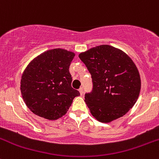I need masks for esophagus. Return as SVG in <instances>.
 Segmentation results:
<instances>
[{
  "mask_svg": "<svg viewBox=\"0 0 159 159\" xmlns=\"http://www.w3.org/2000/svg\"><path fill=\"white\" fill-rule=\"evenodd\" d=\"M79 92H80V94H81V95H82L83 93H84V91H83V88H80Z\"/></svg>",
  "mask_w": 159,
  "mask_h": 159,
  "instance_id": "34e87169",
  "label": "esophagus"
}]
</instances>
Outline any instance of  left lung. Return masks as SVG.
I'll return each mask as SVG.
<instances>
[{
  "mask_svg": "<svg viewBox=\"0 0 159 159\" xmlns=\"http://www.w3.org/2000/svg\"><path fill=\"white\" fill-rule=\"evenodd\" d=\"M92 78V90L84 94L91 115L110 122L125 115L141 89L139 70L131 58L112 46H97L78 55Z\"/></svg>",
  "mask_w": 159,
  "mask_h": 159,
  "instance_id": "1",
  "label": "left lung"
}]
</instances>
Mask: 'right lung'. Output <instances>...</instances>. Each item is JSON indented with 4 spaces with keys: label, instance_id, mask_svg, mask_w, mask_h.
Masks as SVG:
<instances>
[{
    "label": "right lung",
    "instance_id": "add662e5",
    "mask_svg": "<svg viewBox=\"0 0 159 159\" xmlns=\"http://www.w3.org/2000/svg\"><path fill=\"white\" fill-rule=\"evenodd\" d=\"M75 54L55 48L35 57L24 71L20 81L22 97L35 115L56 120L67 113L72 101L80 95L71 87L69 72Z\"/></svg>",
    "mask_w": 159,
    "mask_h": 159
}]
</instances>
